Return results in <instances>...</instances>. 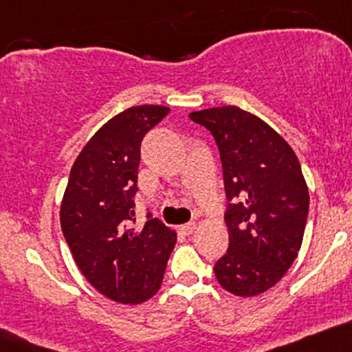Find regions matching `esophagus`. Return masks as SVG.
<instances>
[{
    "mask_svg": "<svg viewBox=\"0 0 352 352\" xmlns=\"http://www.w3.org/2000/svg\"><path fill=\"white\" fill-rule=\"evenodd\" d=\"M180 230H182V232H184L185 235H190V234L194 232V230H195V222H188V223H184V226L180 227Z\"/></svg>",
    "mask_w": 352,
    "mask_h": 352,
    "instance_id": "34e87169",
    "label": "esophagus"
}]
</instances>
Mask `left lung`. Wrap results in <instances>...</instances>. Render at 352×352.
Wrapping results in <instances>:
<instances>
[{"label":"left lung","instance_id":"8db88e82","mask_svg":"<svg viewBox=\"0 0 352 352\" xmlns=\"http://www.w3.org/2000/svg\"><path fill=\"white\" fill-rule=\"evenodd\" d=\"M219 146L229 206V249L214 272L226 291L262 294L296 261L309 214V190L287 142L239 107L192 111Z\"/></svg>","mask_w":352,"mask_h":352}]
</instances>
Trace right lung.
I'll return each mask as SVG.
<instances>
[{"instance_id": "add662e5", "label": "right lung", "mask_w": 352, "mask_h": 352, "mask_svg": "<svg viewBox=\"0 0 352 352\" xmlns=\"http://www.w3.org/2000/svg\"><path fill=\"white\" fill-rule=\"evenodd\" d=\"M170 108L132 107L107 122L73 164L60 222L76 265L98 292L122 304L157 294L177 234L146 212L137 229L140 145Z\"/></svg>"}]
</instances>
